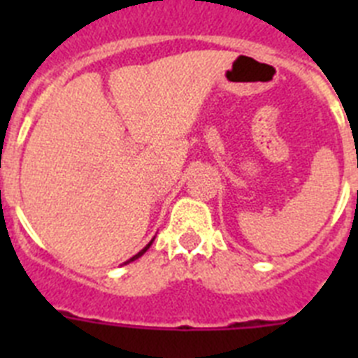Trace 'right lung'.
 Segmentation results:
<instances>
[{
    "mask_svg": "<svg viewBox=\"0 0 358 358\" xmlns=\"http://www.w3.org/2000/svg\"><path fill=\"white\" fill-rule=\"evenodd\" d=\"M150 243H152V242H150ZM150 243H148V245H147V248H145V249H141V251H140V252H138V255H136V256H132L131 260H127V262H125V264H131V262L138 260V258H140V256H141V255H143V252H145V251H147V249H148V248H150Z\"/></svg>",
    "mask_w": 358,
    "mask_h": 358,
    "instance_id": "obj_1",
    "label": "right lung"
}]
</instances>
